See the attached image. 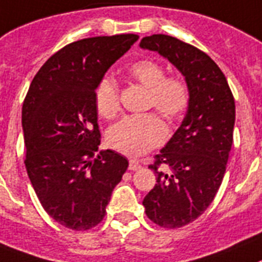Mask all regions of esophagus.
Returning a JSON list of instances; mask_svg holds the SVG:
<instances>
[{
    "mask_svg": "<svg viewBox=\"0 0 262 262\" xmlns=\"http://www.w3.org/2000/svg\"><path fill=\"white\" fill-rule=\"evenodd\" d=\"M128 168L129 170H133V171H136V170H140V168H142V165H140L139 161H136V159H131V161H129Z\"/></svg>",
    "mask_w": 262,
    "mask_h": 262,
    "instance_id": "34e87169",
    "label": "esophagus"
}]
</instances>
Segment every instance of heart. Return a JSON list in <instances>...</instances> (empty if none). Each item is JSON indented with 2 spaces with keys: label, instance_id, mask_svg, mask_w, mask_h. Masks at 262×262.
Instances as JSON below:
<instances>
[{
  "label": "heart",
  "instance_id": "1",
  "mask_svg": "<svg viewBox=\"0 0 262 262\" xmlns=\"http://www.w3.org/2000/svg\"><path fill=\"white\" fill-rule=\"evenodd\" d=\"M127 75L142 87L147 88L146 110L154 108L168 123L179 122L190 107V87L183 77L166 76L159 62L144 58L133 62ZM95 105L101 118L114 119L120 110V92L115 79L105 76L95 88ZM167 128L155 112L128 116L110 128L107 142L111 148L124 155H142L165 142Z\"/></svg>",
  "mask_w": 262,
  "mask_h": 262
}]
</instances>
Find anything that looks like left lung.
I'll list each match as a JSON object with an SVG mask.
<instances>
[{
  "instance_id": "1",
  "label": "left lung",
  "mask_w": 262,
  "mask_h": 262,
  "mask_svg": "<svg viewBox=\"0 0 262 262\" xmlns=\"http://www.w3.org/2000/svg\"><path fill=\"white\" fill-rule=\"evenodd\" d=\"M140 47L168 58L190 87L191 100L182 124L148 166L157 183L143 200L154 224L182 228L204 214L221 186L233 143L234 97L220 67L194 45L152 34L142 38ZM163 164L170 172L159 170Z\"/></svg>"
}]
</instances>
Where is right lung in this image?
Here are the masks:
<instances>
[{
  "label": "right lung",
  "instance_id": "obj_1",
  "mask_svg": "<svg viewBox=\"0 0 262 262\" xmlns=\"http://www.w3.org/2000/svg\"><path fill=\"white\" fill-rule=\"evenodd\" d=\"M136 34L83 38L44 62L23 104L25 168L44 210L83 232L103 221L112 190L128 167L123 155L96 151L95 88Z\"/></svg>",
  "mask_w": 262,
  "mask_h": 262
}]
</instances>
